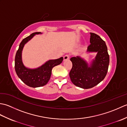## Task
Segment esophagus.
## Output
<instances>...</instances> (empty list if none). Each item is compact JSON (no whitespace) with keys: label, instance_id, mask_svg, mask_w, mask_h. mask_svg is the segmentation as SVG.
Returning a JSON list of instances; mask_svg holds the SVG:
<instances>
[{"label":"esophagus","instance_id":"esophagus-1","mask_svg":"<svg viewBox=\"0 0 127 127\" xmlns=\"http://www.w3.org/2000/svg\"><path fill=\"white\" fill-rule=\"evenodd\" d=\"M69 59V56L66 55H65L64 56V61H67L68 60V59Z\"/></svg>","mask_w":127,"mask_h":127}]
</instances>
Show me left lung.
I'll use <instances>...</instances> for the list:
<instances>
[{
  "label": "left lung",
  "instance_id": "8db88e82",
  "mask_svg": "<svg viewBox=\"0 0 127 127\" xmlns=\"http://www.w3.org/2000/svg\"><path fill=\"white\" fill-rule=\"evenodd\" d=\"M90 43L87 52H96L95 59L88 65L80 57L70 58L72 66L69 72L71 82L77 87L91 88L104 79L109 65V55L105 42L98 35L90 33Z\"/></svg>",
  "mask_w": 127,
  "mask_h": 127
}]
</instances>
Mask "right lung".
<instances>
[{
	"mask_svg": "<svg viewBox=\"0 0 127 127\" xmlns=\"http://www.w3.org/2000/svg\"><path fill=\"white\" fill-rule=\"evenodd\" d=\"M39 34L41 33L35 32L23 39L19 46L15 59V68L17 76L26 85L33 88L42 87L46 85L50 79L52 68L60 64L63 60V57L49 60L35 69L28 68L24 65L22 60V52L24 46L33 38L35 35Z\"/></svg>",
	"mask_w": 127,
	"mask_h": 127,
	"instance_id": "obj_1",
	"label": "right lung"
}]
</instances>
